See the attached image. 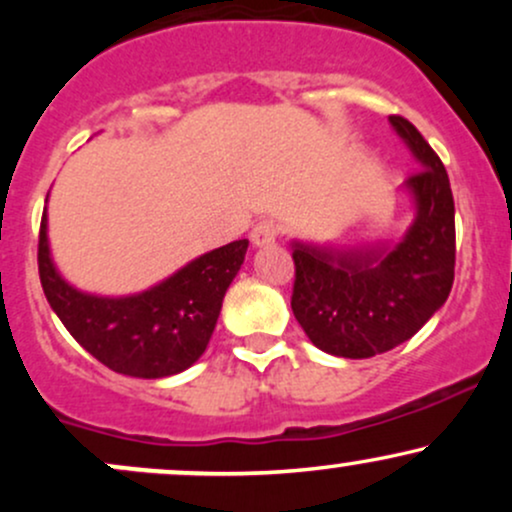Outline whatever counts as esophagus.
Listing matches in <instances>:
<instances>
[{"label": "esophagus", "mask_w": 512, "mask_h": 512, "mask_svg": "<svg viewBox=\"0 0 512 512\" xmlns=\"http://www.w3.org/2000/svg\"><path fill=\"white\" fill-rule=\"evenodd\" d=\"M276 236H279V231H276L274 221H260L255 228H252L250 240L255 248H267V245L274 243Z\"/></svg>", "instance_id": "obj_1"}]
</instances>
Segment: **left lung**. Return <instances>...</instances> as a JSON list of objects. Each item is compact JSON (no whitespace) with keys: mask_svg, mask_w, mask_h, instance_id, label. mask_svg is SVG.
Here are the masks:
<instances>
[{"mask_svg":"<svg viewBox=\"0 0 512 512\" xmlns=\"http://www.w3.org/2000/svg\"><path fill=\"white\" fill-rule=\"evenodd\" d=\"M390 125L419 163L402 190L414 219L397 243L293 240L291 308L325 354L370 358L414 337L448 301L455 279V202L445 166L404 117Z\"/></svg>","mask_w":512,"mask_h":512,"instance_id":"8db88e82","label":"left lung"}]
</instances>
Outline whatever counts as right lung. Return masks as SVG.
I'll use <instances>...</instances> for the list:
<instances>
[{"mask_svg":"<svg viewBox=\"0 0 512 512\" xmlns=\"http://www.w3.org/2000/svg\"><path fill=\"white\" fill-rule=\"evenodd\" d=\"M245 252L248 240H233L195 257L151 289L98 296L76 289L60 274L50 250L48 211H43L38 269L50 308L88 354L115 373L156 380L182 373L207 351L223 296Z\"/></svg>","mask_w":512,"mask_h":512,"instance_id":"obj_1","label":"right lung"}]
</instances>
